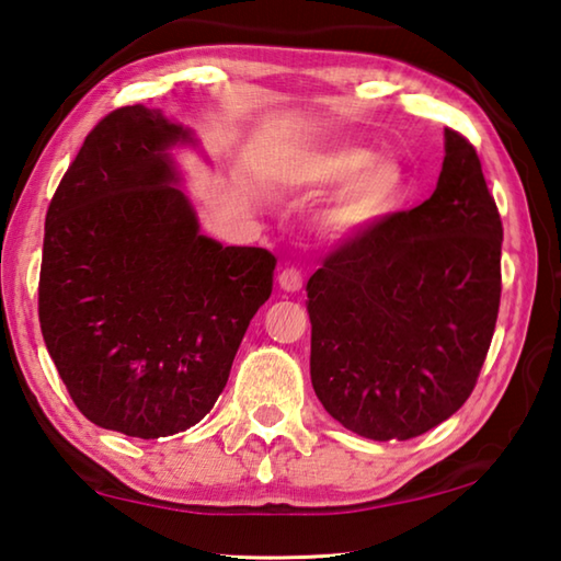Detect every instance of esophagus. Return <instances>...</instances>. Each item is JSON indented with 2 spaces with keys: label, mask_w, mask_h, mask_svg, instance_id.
Returning a JSON list of instances; mask_svg holds the SVG:
<instances>
[{
  "label": "esophagus",
  "mask_w": 561,
  "mask_h": 561,
  "mask_svg": "<svg viewBox=\"0 0 561 561\" xmlns=\"http://www.w3.org/2000/svg\"><path fill=\"white\" fill-rule=\"evenodd\" d=\"M301 282H304V274L299 267H284L279 272V287L284 291H297L301 289Z\"/></svg>",
  "instance_id": "1"
}]
</instances>
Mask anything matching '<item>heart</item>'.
<instances>
[{
  "mask_svg": "<svg viewBox=\"0 0 561 561\" xmlns=\"http://www.w3.org/2000/svg\"><path fill=\"white\" fill-rule=\"evenodd\" d=\"M291 183L327 185L346 180L327 213L334 232H356L381 220L403 197V170L391 158H371L366 148L331 146L294 158L284 170Z\"/></svg>",
  "mask_w": 561,
  "mask_h": 561,
  "instance_id": "heart-1",
  "label": "heart"
}]
</instances>
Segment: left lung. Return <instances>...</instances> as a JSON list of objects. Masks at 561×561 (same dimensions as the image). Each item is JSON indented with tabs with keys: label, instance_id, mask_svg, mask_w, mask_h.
Returning <instances> with one entry per match:
<instances>
[{
	"label": "left lung",
	"instance_id": "obj_1",
	"mask_svg": "<svg viewBox=\"0 0 561 561\" xmlns=\"http://www.w3.org/2000/svg\"><path fill=\"white\" fill-rule=\"evenodd\" d=\"M502 220L478 150L445 128L438 187L360 227L307 284L311 386L371 440L448 421L485 364L500 309Z\"/></svg>",
	"mask_w": 561,
	"mask_h": 561
}]
</instances>
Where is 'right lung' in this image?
<instances>
[{"label": "right lung", "mask_w": 561, "mask_h": 561, "mask_svg": "<svg viewBox=\"0 0 561 561\" xmlns=\"http://www.w3.org/2000/svg\"><path fill=\"white\" fill-rule=\"evenodd\" d=\"M190 130L156 108L96 123L46 210L44 344L76 408L130 438L213 411L277 260L201 234L168 150Z\"/></svg>", "instance_id": "obj_1"}]
</instances>
